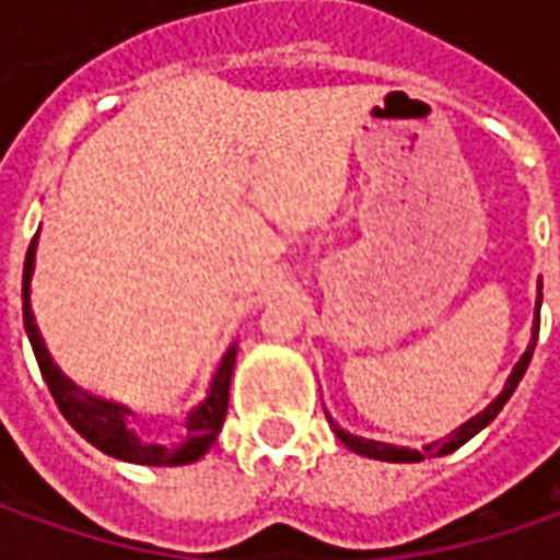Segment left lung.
Instances as JSON below:
<instances>
[{
	"instance_id": "8db88e82",
	"label": "left lung",
	"mask_w": 560,
	"mask_h": 560,
	"mask_svg": "<svg viewBox=\"0 0 560 560\" xmlns=\"http://www.w3.org/2000/svg\"><path fill=\"white\" fill-rule=\"evenodd\" d=\"M539 295H536V314H533V339H529L527 352L521 355V361L514 364V371L508 374L505 380V389L499 393V396L492 398L489 405H486L480 415H474L470 420H464L458 430H452L445 440L430 442V445H423V452L418 448H408V445H393V442H376V440H364V436H355V433H349V430H342V427H336L334 420H330V427H334V433L339 436V442L346 445V448H352L358 455H364V458H376V462H396V464H411V462H423V458H442V455H448V452H455V448H462L464 442L474 440L483 427H489L495 415L505 408V401L511 398V393L517 389V383L524 380L529 368V358H533V349H536V336H539V308H542V280H539ZM330 418V415H327Z\"/></svg>"
}]
</instances>
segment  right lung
I'll return each instance as SVG.
<instances>
[{"label": "right lung", "mask_w": 560, "mask_h": 560, "mask_svg": "<svg viewBox=\"0 0 560 560\" xmlns=\"http://www.w3.org/2000/svg\"><path fill=\"white\" fill-rule=\"evenodd\" d=\"M36 240H39V230L31 240L27 248V258H24V283H21V299H24V330L33 346V355L36 364L43 371V380L52 393L58 411L65 415V420L74 427L77 433L86 442H93L98 452L120 458V462L130 464H149V467H177V464H192L202 458L205 452L214 445L221 427L226 418V398H230V376H233V364H236V342L226 346L224 358L218 364V371L208 383V393L205 398L186 411L184 420V436L171 445L164 442H145L137 436V430L130 427L133 420V408L120 405L115 398L93 396L90 389L77 386L71 376L61 374V368L55 364V358L49 355L39 327H36V317L31 308V280H33V265H36Z\"/></svg>", "instance_id": "right-lung-1"}]
</instances>
